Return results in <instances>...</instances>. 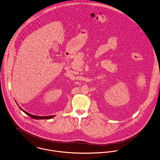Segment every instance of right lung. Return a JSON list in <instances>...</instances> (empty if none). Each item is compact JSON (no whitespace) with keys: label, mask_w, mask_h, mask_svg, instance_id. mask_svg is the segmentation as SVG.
I'll use <instances>...</instances> for the list:
<instances>
[{"label":"right lung","mask_w":160,"mask_h":160,"mask_svg":"<svg viewBox=\"0 0 160 160\" xmlns=\"http://www.w3.org/2000/svg\"><path fill=\"white\" fill-rule=\"evenodd\" d=\"M20 108V109L23 111V112H24L27 115H28V116H29L30 118H32V119H51V118H53L54 117V115H52V116H34V115H32V114H30V113H28V112H26L25 111H24L23 109H22L20 107H19Z\"/></svg>","instance_id":"add662e5"}]
</instances>
